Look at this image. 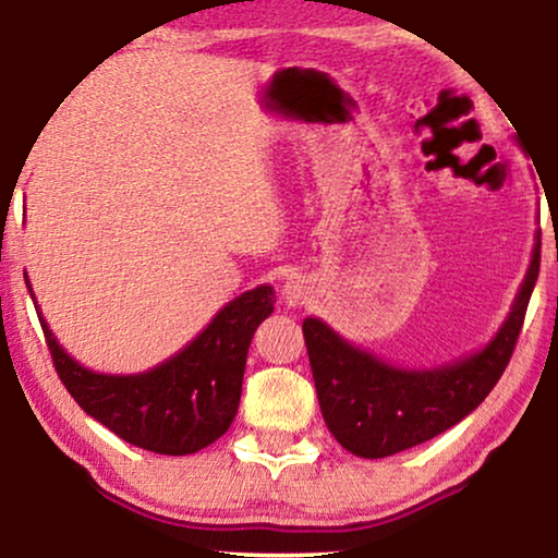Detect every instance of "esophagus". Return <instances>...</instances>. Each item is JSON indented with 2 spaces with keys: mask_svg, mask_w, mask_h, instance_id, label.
Instances as JSON below:
<instances>
[{
  "mask_svg": "<svg viewBox=\"0 0 558 558\" xmlns=\"http://www.w3.org/2000/svg\"><path fill=\"white\" fill-rule=\"evenodd\" d=\"M307 294H310V287H307V281H304L302 277H289L284 281V287H281V300H284L289 307L304 304V300H307Z\"/></svg>",
  "mask_w": 558,
  "mask_h": 558,
  "instance_id": "34e87169",
  "label": "esophagus"
}]
</instances>
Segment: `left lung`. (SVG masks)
<instances>
[{"label": "left lung", "instance_id": "1", "mask_svg": "<svg viewBox=\"0 0 558 558\" xmlns=\"http://www.w3.org/2000/svg\"><path fill=\"white\" fill-rule=\"evenodd\" d=\"M541 266V239L498 335L462 361L432 371L396 368L350 345L323 319L302 323L312 378L327 429L365 460L391 457L447 432L472 414L498 384L521 335Z\"/></svg>", "mask_w": 558, "mask_h": 558}]
</instances>
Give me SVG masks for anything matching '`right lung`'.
Instances as JSON below:
<instances>
[{"mask_svg":"<svg viewBox=\"0 0 558 558\" xmlns=\"http://www.w3.org/2000/svg\"><path fill=\"white\" fill-rule=\"evenodd\" d=\"M25 281L29 289L27 277ZM274 302L277 294L266 284L243 292L178 355L134 376L83 368L60 348L40 310L37 317L60 380L88 416L129 445L178 457L193 454L228 432L239 411L251 338L274 312Z\"/></svg>","mask_w":558,"mask_h":558,"instance_id":"right-lung-1","label":"right lung"}]
</instances>
